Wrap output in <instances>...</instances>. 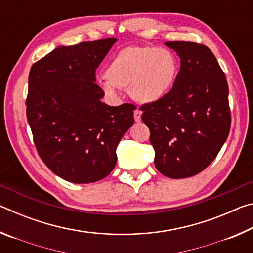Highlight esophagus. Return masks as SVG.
<instances>
[{"instance_id":"esophagus-1","label":"esophagus","mask_w":253,"mask_h":253,"mask_svg":"<svg viewBox=\"0 0 253 253\" xmlns=\"http://www.w3.org/2000/svg\"><path fill=\"white\" fill-rule=\"evenodd\" d=\"M142 110L139 109H136L134 110V117H135V121L136 122H140V119H142Z\"/></svg>"}]
</instances>
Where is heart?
I'll list each match as a JSON object with an SVG mask.
<instances>
[{
    "mask_svg": "<svg viewBox=\"0 0 253 253\" xmlns=\"http://www.w3.org/2000/svg\"><path fill=\"white\" fill-rule=\"evenodd\" d=\"M177 60L170 51L151 45H132L115 55L105 71L101 87L108 95L128 88L136 101L149 104L169 91L177 75Z\"/></svg>",
    "mask_w": 253,
    "mask_h": 253,
    "instance_id": "obj_1",
    "label": "heart"
}]
</instances>
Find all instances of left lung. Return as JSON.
Masks as SVG:
<instances>
[{
    "label": "left lung",
    "mask_w": 253,
    "mask_h": 253,
    "mask_svg": "<svg viewBox=\"0 0 253 253\" xmlns=\"http://www.w3.org/2000/svg\"><path fill=\"white\" fill-rule=\"evenodd\" d=\"M165 44L181 58V68L162 99L140 107L142 121L151 131L158 172L185 178L207 169L228 138L229 87L207 45L190 41Z\"/></svg>",
    "instance_id": "8db88e82"
}]
</instances>
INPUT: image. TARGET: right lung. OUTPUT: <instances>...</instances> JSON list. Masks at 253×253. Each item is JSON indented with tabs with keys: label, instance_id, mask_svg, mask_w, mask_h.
Masks as SVG:
<instances>
[{
	"label": "right lung",
	"instance_id": "right-lung-1",
	"mask_svg": "<svg viewBox=\"0 0 253 253\" xmlns=\"http://www.w3.org/2000/svg\"><path fill=\"white\" fill-rule=\"evenodd\" d=\"M116 38L60 46L31 67L27 118L44 164L68 182L87 184L108 176L116 148L134 124L135 105L108 106L96 69Z\"/></svg>",
	"mask_w": 253,
	"mask_h": 253
}]
</instances>
